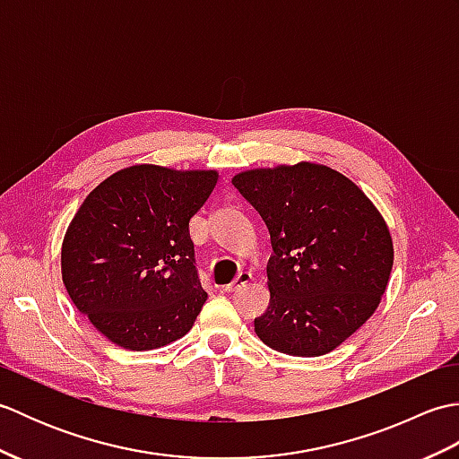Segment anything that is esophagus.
I'll use <instances>...</instances> for the list:
<instances>
[{"mask_svg":"<svg viewBox=\"0 0 459 459\" xmlns=\"http://www.w3.org/2000/svg\"><path fill=\"white\" fill-rule=\"evenodd\" d=\"M250 280H252V274H250V272H238L237 278L232 280L230 284L224 286V290H227V291H237L238 288H242L245 284H248Z\"/></svg>","mask_w":459,"mask_h":459,"instance_id":"obj_1","label":"esophagus"}]
</instances>
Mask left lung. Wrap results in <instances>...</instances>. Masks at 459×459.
Instances as JSON below:
<instances>
[{
	"mask_svg": "<svg viewBox=\"0 0 459 459\" xmlns=\"http://www.w3.org/2000/svg\"><path fill=\"white\" fill-rule=\"evenodd\" d=\"M232 185L266 222L270 304L255 331L270 349L319 357L375 314L393 270V238L367 195L309 161L250 169Z\"/></svg>",
	"mask_w": 459,
	"mask_h": 459,
	"instance_id": "left-lung-1",
	"label": "left lung"
}]
</instances>
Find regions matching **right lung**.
<instances>
[{"label":"right lung","instance_id":"add662e5","mask_svg":"<svg viewBox=\"0 0 459 459\" xmlns=\"http://www.w3.org/2000/svg\"><path fill=\"white\" fill-rule=\"evenodd\" d=\"M217 171L132 165L92 189L61 250L73 304L112 343L150 351L193 327L207 299L195 268L189 221Z\"/></svg>","mask_w":459,"mask_h":459}]
</instances>
